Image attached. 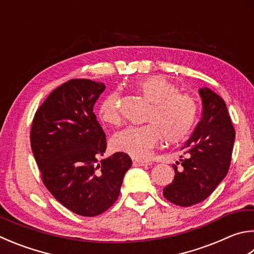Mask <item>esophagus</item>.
<instances>
[{
	"mask_svg": "<svg viewBox=\"0 0 254 254\" xmlns=\"http://www.w3.org/2000/svg\"><path fill=\"white\" fill-rule=\"evenodd\" d=\"M133 164L137 165V167H143V165H150L151 164V161H149V160L133 159Z\"/></svg>",
	"mask_w": 254,
	"mask_h": 254,
	"instance_id": "34e87169",
	"label": "esophagus"
}]
</instances>
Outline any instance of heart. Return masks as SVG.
Listing matches in <instances>:
<instances>
[{"instance_id":"1","label":"heart","mask_w":254,"mask_h":254,"mask_svg":"<svg viewBox=\"0 0 254 254\" xmlns=\"http://www.w3.org/2000/svg\"><path fill=\"white\" fill-rule=\"evenodd\" d=\"M139 93L150 108L143 126H130L115 133L111 144L115 151L134 158H145L158 144L162 135L169 143H178L191 134L200 117V104L195 98L179 93L178 87L162 75H151L135 83ZM120 95L113 91L103 99L99 117L104 123L118 126Z\"/></svg>"}]
</instances>
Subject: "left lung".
<instances>
[{"mask_svg": "<svg viewBox=\"0 0 254 254\" xmlns=\"http://www.w3.org/2000/svg\"><path fill=\"white\" fill-rule=\"evenodd\" d=\"M202 118L182 149L181 170L173 164L174 179L163 189L165 199L180 206L204 201L227 175L236 139V131L227 105L209 87L199 90Z\"/></svg>", "mask_w": 254, "mask_h": 254, "instance_id": "1", "label": "left lung"}]
</instances>
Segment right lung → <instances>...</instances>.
Masks as SVG:
<instances>
[{"mask_svg": "<svg viewBox=\"0 0 254 254\" xmlns=\"http://www.w3.org/2000/svg\"><path fill=\"white\" fill-rule=\"evenodd\" d=\"M105 89L101 82L73 79L51 93L36 111L31 147L44 186L74 213L95 216L118 200L132 160L117 152L98 162L107 150L105 133L93 107Z\"/></svg>", "mask_w": 254, "mask_h": 254, "instance_id": "add662e5", "label": "right lung"}]
</instances>
